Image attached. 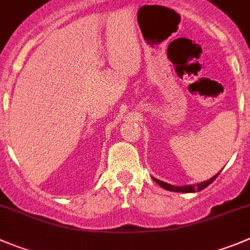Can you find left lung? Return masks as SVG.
<instances>
[{"label": "left lung", "mask_w": 250, "mask_h": 250, "mask_svg": "<svg viewBox=\"0 0 250 250\" xmlns=\"http://www.w3.org/2000/svg\"><path fill=\"white\" fill-rule=\"evenodd\" d=\"M221 173V171H219L217 175H214L213 177L209 178V180L205 181V182H201V183H197V185H187V186H172V185H168V183L164 182V181H160L157 180V178L152 177L153 181L156 183H159L160 186L162 187V188L167 189V191H173V192H185V193H189V192H197V191H202V189H205L206 187L209 186L210 183L213 182L214 180H216L217 177H218V175Z\"/></svg>", "instance_id": "8db88e82"}]
</instances>
